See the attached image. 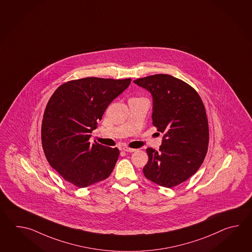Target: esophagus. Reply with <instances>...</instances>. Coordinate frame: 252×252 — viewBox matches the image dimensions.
Listing matches in <instances>:
<instances>
[{"instance_id": "obj_1", "label": "esophagus", "mask_w": 252, "mask_h": 252, "mask_svg": "<svg viewBox=\"0 0 252 252\" xmlns=\"http://www.w3.org/2000/svg\"><path fill=\"white\" fill-rule=\"evenodd\" d=\"M123 150H124V151H126V152H134V151H136L135 149H130V148H128V147H124Z\"/></svg>"}]
</instances>
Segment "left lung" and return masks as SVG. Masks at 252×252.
Returning <instances> with one entry per match:
<instances>
[{"instance_id":"8db88e82","label":"left lung","mask_w":252,"mask_h":252,"mask_svg":"<svg viewBox=\"0 0 252 252\" xmlns=\"http://www.w3.org/2000/svg\"><path fill=\"white\" fill-rule=\"evenodd\" d=\"M133 82L151 94L153 125L164 133L158 151L146 150L145 177L164 188L176 187L198 170L206 155L209 128L204 103L193 87L172 75Z\"/></svg>"}]
</instances>
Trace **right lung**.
I'll use <instances>...</instances> for the list:
<instances>
[{
	"mask_svg": "<svg viewBox=\"0 0 252 252\" xmlns=\"http://www.w3.org/2000/svg\"><path fill=\"white\" fill-rule=\"evenodd\" d=\"M130 81L86 77L54 92L43 116L41 141L49 165L65 181L86 188L113 172L118 149L91 144L89 139L106 108Z\"/></svg>",
	"mask_w": 252,
	"mask_h": 252,
	"instance_id": "1",
	"label": "right lung"
}]
</instances>
